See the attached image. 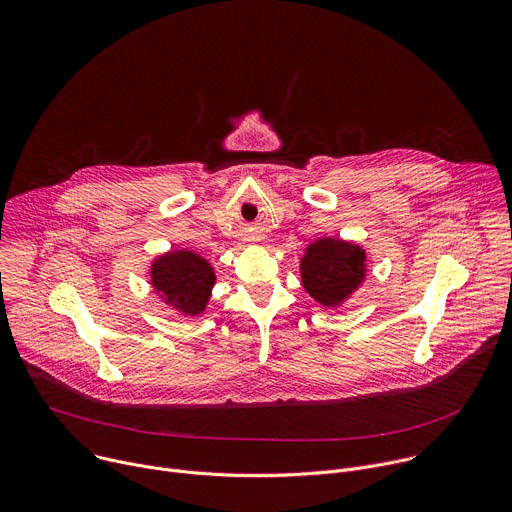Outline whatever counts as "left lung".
Instances as JSON below:
<instances>
[{
	"instance_id": "1",
	"label": "left lung",
	"mask_w": 512,
	"mask_h": 512,
	"mask_svg": "<svg viewBox=\"0 0 512 512\" xmlns=\"http://www.w3.org/2000/svg\"><path fill=\"white\" fill-rule=\"evenodd\" d=\"M365 250L353 242L321 238L300 260L302 286L317 302L337 306L365 278Z\"/></svg>"
}]
</instances>
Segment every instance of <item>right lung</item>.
<instances>
[{"label":"right lung","instance_id":"add662e5","mask_svg":"<svg viewBox=\"0 0 512 512\" xmlns=\"http://www.w3.org/2000/svg\"><path fill=\"white\" fill-rule=\"evenodd\" d=\"M214 282L216 274L210 262L189 250L167 252L151 266L153 288L183 315L195 317L206 311Z\"/></svg>","mask_w":512,"mask_h":512}]
</instances>
